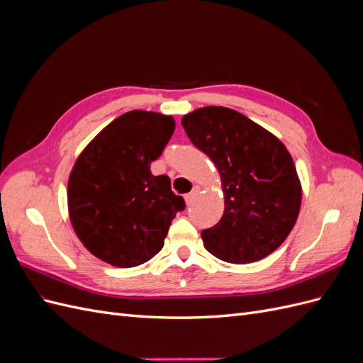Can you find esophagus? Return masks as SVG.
<instances>
[{"mask_svg":"<svg viewBox=\"0 0 363 363\" xmlns=\"http://www.w3.org/2000/svg\"><path fill=\"white\" fill-rule=\"evenodd\" d=\"M199 195V188H195L192 192H189L188 195H184V201H186V206H191L192 201L195 200V196Z\"/></svg>","mask_w":363,"mask_h":363,"instance_id":"1","label":"esophagus"}]
</instances>
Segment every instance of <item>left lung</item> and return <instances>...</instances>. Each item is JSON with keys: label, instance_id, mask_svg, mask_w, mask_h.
<instances>
[{"label": "left lung", "instance_id": "8db88e82", "mask_svg": "<svg viewBox=\"0 0 363 363\" xmlns=\"http://www.w3.org/2000/svg\"><path fill=\"white\" fill-rule=\"evenodd\" d=\"M182 125L221 177L224 215L201 233L204 248L238 265L265 259L300 213L303 189L289 151L271 131L223 106L196 108Z\"/></svg>", "mask_w": 363, "mask_h": 363}]
</instances>
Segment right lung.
<instances>
[{"mask_svg": "<svg viewBox=\"0 0 363 363\" xmlns=\"http://www.w3.org/2000/svg\"><path fill=\"white\" fill-rule=\"evenodd\" d=\"M175 128L171 115L131 111L106 125L77 157L68 180L74 232L95 257L118 268L142 265L162 250L184 208L167 175L150 171Z\"/></svg>", "mask_w": 363, "mask_h": 363, "instance_id": "right-lung-1", "label": "right lung"}]
</instances>
